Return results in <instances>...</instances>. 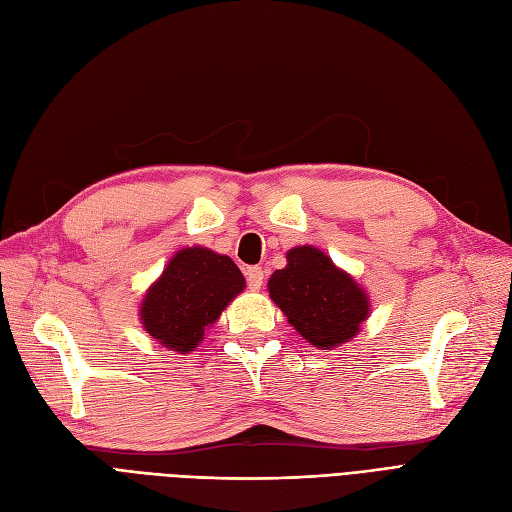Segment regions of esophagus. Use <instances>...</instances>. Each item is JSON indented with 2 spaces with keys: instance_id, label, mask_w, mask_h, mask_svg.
<instances>
[{
  "instance_id": "obj_1",
  "label": "esophagus",
  "mask_w": 512,
  "mask_h": 512,
  "mask_svg": "<svg viewBox=\"0 0 512 512\" xmlns=\"http://www.w3.org/2000/svg\"><path fill=\"white\" fill-rule=\"evenodd\" d=\"M245 280H247V286H250L252 290H258L262 286V280H265V273H262L260 267H247Z\"/></svg>"
}]
</instances>
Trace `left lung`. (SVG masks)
I'll return each mask as SVG.
<instances>
[{
    "instance_id": "obj_1",
    "label": "left lung",
    "mask_w": 512,
    "mask_h": 512,
    "mask_svg": "<svg viewBox=\"0 0 512 512\" xmlns=\"http://www.w3.org/2000/svg\"><path fill=\"white\" fill-rule=\"evenodd\" d=\"M288 265L269 280V294L309 344L329 350L359 333L369 314L367 294L312 245L294 247Z\"/></svg>"
}]
</instances>
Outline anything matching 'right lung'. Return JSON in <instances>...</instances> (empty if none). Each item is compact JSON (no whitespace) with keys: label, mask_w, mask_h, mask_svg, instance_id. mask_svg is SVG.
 I'll use <instances>...</instances> for the list:
<instances>
[{"label":"right lung","mask_w":512,"mask_h":512,"mask_svg":"<svg viewBox=\"0 0 512 512\" xmlns=\"http://www.w3.org/2000/svg\"><path fill=\"white\" fill-rule=\"evenodd\" d=\"M243 286V275L228 256L207 247H188L175 254L149 288L141 320L147 333L166 348L190 352Z\"/></svg>","instance_id":"obj_1"}]
</instances>
